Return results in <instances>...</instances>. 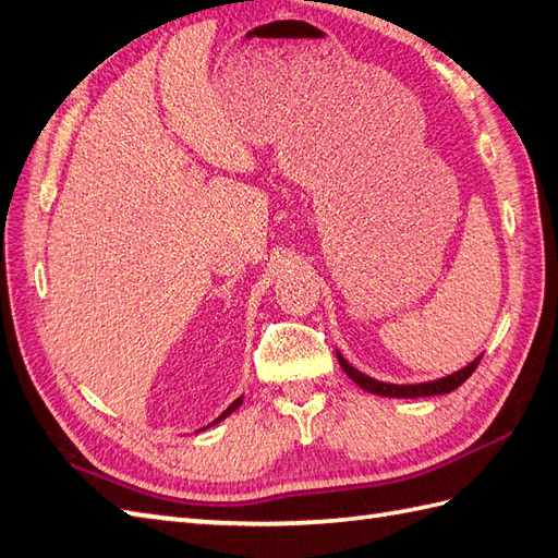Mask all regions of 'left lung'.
I'll use <instances>...</instances> for the list:
<instances>
[{"label":"left lung","instance_id":"obj_1","mask_svg":"<svg viewBox=\"0 0 558 558\" xmlns=\"http://www.w3.org/2000/svg\"><path fill=\"white\" fill-rule=\"evenodd\" d=\"M336 355H338V364L343 366V372L352 378V381H355L360 388L374 392V396H384V398H428V396H445V392H452L454 388H459L461 384H464L466 378L475 372V366H478V362H481V357H475L469 366H464V369H459L457 374L438 378V381H430V384L396 386V384L376 381V378L357 372L355 366L348 364V360L341 355V352H336Z\"/></svg>","mask_w":558,"mask_h":558}]
</instances>
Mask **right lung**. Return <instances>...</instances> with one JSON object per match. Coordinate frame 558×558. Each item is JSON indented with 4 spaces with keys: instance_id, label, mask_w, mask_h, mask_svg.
Returning a JSON list of instances; mask_svg holds the SVG:
<instances>
[{
    "instance_id": "right-lung-1",
    "label": "right lung",
    "mask_w": 558,
    "mask_h": 558,
    "mask_svg": "<svg viewBox=\"0 0 558 558\" xmlns=\"http://www.w3.org/2000/svg\"><path fill=\"white\" fill-rule=\"evenodd\" d=\"M239 404H241V398H239V400H234V402H232V404H229V407H227V410H225V412H222V414H220V416H217V418H215V421H213V424H217V421H222V418H225V416H229V414H232V412H234V410H236V407H239ZM213 424H210V426H213Z\"/></svg>"
}]
</instances>
